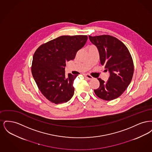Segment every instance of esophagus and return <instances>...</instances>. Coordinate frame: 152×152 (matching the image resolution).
Listing matches in <instances>:
<instances>
[{
    "label": "esophagus",
    "mask_w": 152,
    "mask_h": 152,
    "mask_svg": "<svg viewBox=\"0 0 152 152\" xmlns=\"http://www.w3.org/2000/svg\"><path fill=\"white\" fill-rule=\"evenodd\" d=\"M84 77H86L88 80H91L93 79V77L92 76H91L90 75H89V74L84 75Z\"/></svg>",
    "instance_id": "obj_1"
}]
</instances>
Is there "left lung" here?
<instances>
[{
  "label": "left lung",
  "instance_id": "1",
  "mask_svg": "<svg viewBox=\"0 0 152 152\" xmlns=\"http://www.w3.org/2000/svg\"><path fill=\"white\" fill-rule=\"evenodd\" d=\"M89 38L98 49L101 65L110 73L107 82L97 79L100 87L94 89V93L102 100H114L123 94L132 79L134 65L130 52L123 42L113 36L104 35Z\"/></svg>",
  "mask_w": 152,
  "mask_h": 152
}]
</instances>
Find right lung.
<instances>
[{"instance_id": "right-lung-1", "label": "right lung", "mask_w": 152, "mask_h": 152, "mask_svg": "<svg viewBox=\"0 0 152 152\" xmlns=\"http://www.w3.org/2000/svg\"><path fill=\"white\" fill-rule=\"evenodd\" d=\"M87 35L61 36L41 45L34 56L31 72L44 96L56 104L69 101L77 75L65 73L66 62L73 60L86 43Z\"/></svg>"}]
</instances>
